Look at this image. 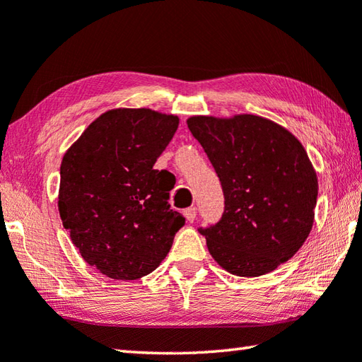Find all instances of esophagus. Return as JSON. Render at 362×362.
Instances as JSON below:
<instances>
[{"instance_id":"34e87169","label":"esophagus","mask_w":362,"mask_h":362,"mask_svg":"<svg viewBox=\"0 0 362 362\" xmlns=\"http://www.w3.org/2000/svg\"><path fill=\"white\" fill-rule=\"evenodd\" d=\"M196 214H198V210H196V207H188V209H185V212H183L187 221H189V223H193L196 220Z\"/></svg>"}]
</instances>
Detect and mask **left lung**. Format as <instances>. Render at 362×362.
<instances>
[{
  "mask_svg": "<svg viewBox=\"0 0 362 362\" xmlns=\"http://www.w3.org/2000/svg\"><path fill=\"white\" fill-rule=\"evenodd\" d=\"M221 182V218L198 231L228 272L258 277L294 256L310 234L318 180L307 152L290 131L258 115L192 117Z\"/></svg>",
  "mask_w": 362,
  "mask_h": 362,
  "instance_id": "8db88e82",
  "label": "left lung"
}]
</instances>
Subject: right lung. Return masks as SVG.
Returning a JSON list of instances; mask_svg holds the SVG:
<instances>
[{
    "instance_id": "1",
    "label": "right lung",
    "mask_w": 362,
    "mask_h": 362,
    "mask_svg": "<svg viewBox=\"0 0 362 362\" xmlns=\"http://www.w3.org/2000/svg\"><path fill=\"white\" fill-rule=\"evenodd\" d=\"M177 128L175 115L114 109L63 156V226L82 258L110 279L136 280L155 271L185 225L168 202L169 173L153 169Z\"/></svg>"
}]
</instances>
